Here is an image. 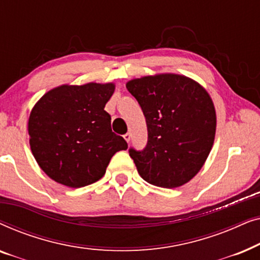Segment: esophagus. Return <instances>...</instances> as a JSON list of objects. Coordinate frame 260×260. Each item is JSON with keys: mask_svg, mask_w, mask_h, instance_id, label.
<instances>
[{"mask_svg": "<svg viewBox=\"0 0 260 260\" xmlns=\"http://www.w3.org/2000/svg\"><path fill=\"white\" fill-rule=\"evenodd\" d=\"M123 137H124V140H125V141L127 142V143H129L130 140H131V135H130V134H125Z\"/></svg>", "mask_w": 260, "mask_h": 260, "instance_id": "obj_1", "label": "esophagus"}]
</instances>
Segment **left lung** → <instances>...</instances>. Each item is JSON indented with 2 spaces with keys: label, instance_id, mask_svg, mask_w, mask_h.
Masks as SVG:
<instances>
[{
  "label": "left lung",
  "instance_id": "obj_1",
  "mask_svg": "<svg viewBox=\"0 0 260 260\" xmlns=\"http://www.w3.org/2000/svg\"><path fill=\"white\" fill-rule=\"evenodd\" d=\"M126 88L140 103L148 126L144 150L130 149L138 174L162 188L189 182L204 167L215 138L216 112L207 90L176 73L135 78Z\"/></svg>",
  "mask_w": 260,
  "mask_h": 260
}]
</instances>
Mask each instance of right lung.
I'll return each instance as SVG.
<instances>
[{"mask_svg": "<svg viewBox=\"0 0 260 260\" xmlns=\"http://www.w3.org/2000/svg\"><path fill=\"white\" fill-rule=\"evenodd\" d=\"M115 88V83L62 84L35 103L28 119L30 150L55 182L88 186L104 176L117 151L127 149L104 110Z\"/></svg>", "mask_w": 260, "mask_h": 260, "instance_id": "1", "label": "right lung"}]
</instances>
